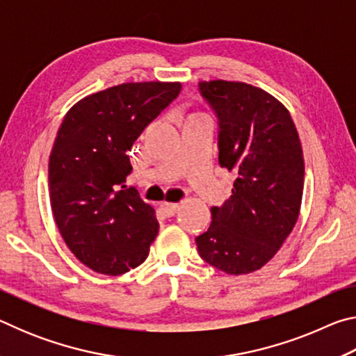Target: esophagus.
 Masks as SVG:
<instances>
[{
    "instance_id": "34e87169",
    "label": "esophagus",
    "mask_w": 356,
    "mask_h": 356,
    "mask_svg": "<svg viewBox=\"0 0 356 356\" xmlns=\"http://www.w3.org/2000/svg\"><path fill=\"white\" fill-rule=\"evenodd\" d=\"M177 210H179L177 204H172V202H163V204H161V212H163L166 216L176 215Z\"/></svg>"
}]
</instances>
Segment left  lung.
I'll list each match as a JSON object with an SVG mask.
<instances>
[{"label":"left lung","mask_w":356,"mask_h":356,"mask_svg":"<svg viewBox=\"0 0 356 356\" xmlns=\"http://www.w3.org/2000/svg\"><path fill=\"white\" fill-rule=\"evenodd\" d=\"M218 119V161L236 174L232 196L212 207L197 252L229 275L259 270L297 222L305 163L298 131L278 100L246 83L197 84Z\"/></svg>","instance_id":"left-lung-1"}]
</instances>
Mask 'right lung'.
Segmentation results:
<instances>
[{
    "instance_id": "add662e5",
    "label": "right lung",
    "mask_w": 356,
    "mask_h": 356,
    "mask_svg": "<svg viewBox=\"0 0 356 356\" xmlns=\"http://www.w3.org/2000/svg\"><path fill=\"white\" fill-rule=\"evenodd\" d=\"M180 83H124L88 95L65 114L48 163L56 226L78 261L118 276L146 261L159 234L134 186L129 150L177 99Z\"/></svg>"
}]
</instances>
